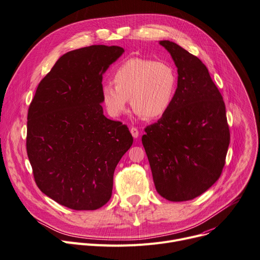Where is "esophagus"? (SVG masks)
<instances>
[{"mask_svg":"<svg viewBox=\"0 0 260 260\" xmlns=\"http://www.w3.org/2000/svg\"><path fill=\"white\" fill-rule=\"evenodd\" d=\"M130 132H131V134H132V136H133L134 138H137V137L139 136L138 129H137V128H135V127H132V128L130 129Z\"/></svg>","mask_w":260,"mask_h":260,"instance_id":"34e87169","label":"esophagus"}]
</instances>
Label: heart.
<instances>
[{
  "label": "heart",
  "mask_w": 260,
  "mask_h": 260,
  "mask_svg": "<svg viewBox=\"0 0 260 260\" xmlns=\"http://www.w3.org/2000/svg\"><path fill=\"white\" fill-rule=\"evenodd\" d=\"M114 83L107 82L101 87L103 103L112 116L121 115L130 99L136 113L154 119L171 108L177 92L178 75L168 61L134 57L116 69Z\"/></svg>",
  "instance_id": "b5f03b06"
}]
</instances>
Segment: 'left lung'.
<instances>
[{"instance_id":"left-lung-1","label":"left lung","mask_w":260,"mask_h":260,"mask_svg":"<svg viewBox=\"0 0 260 260\" xmlns=\"http://www.w3.org/2000/svg\"><path fill=\"white\" fill-rule=\"evenodd\" d=\"M178 72L169 111L142 142L157 192L172 202L205 192L222 174L230 143L226 107L206 66L179 45L160 41Z\"/></svg>"}]
</instances>
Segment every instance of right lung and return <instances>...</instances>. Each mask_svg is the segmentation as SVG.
Returning <instances> with one entry per match:
<instances>
[{
	"label": "right lung",
	"instance_id": "1",
	"mask_svg": "<svg viewBox=\"0 0 260 260\" xmlns=\"http://www.w3.org/2000/svg\"><path fill=\"white\" fill-rule=\"evenodd\" d=\"M90 46L58 59L29 106L27 154L46 196L74 210H95L111 198L113 173L133 144L126 125L103 113L102 79L124 53Z\"/></svg>",
	"mask_w": 260,
	"mask_h": 260
}]
</instances>
